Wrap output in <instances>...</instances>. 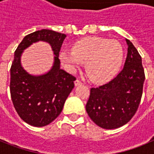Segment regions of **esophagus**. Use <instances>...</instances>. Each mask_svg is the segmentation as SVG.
<instances>
[{"label": "esophagus", "mask_w": 154, "mask_h": 154, "mask_svg": "<svg viewBox=\"0 0 154 154\" xmlns=\"http://www.w3.org/2000/svg\"><path fill=\"white\" fill-rule=\"evenodd\" d=\"M82 85V82L80 80L76 79L75 81V86H79V85Z\"/></svg>", "instance_id": "obj_1"}]
</instances>
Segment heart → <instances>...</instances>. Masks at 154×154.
<instances>
[{
    "label": "heart",
    "mask_w": 154,
    "mask_h": 154,
    "mask_svg": "<svg viewBox=\"0 0 154 154\" xmlns=\"http://www.w3.org/2000/svg\"><path fill=\"white\" fill-rule=\"evenodd\" d=\"M124 51L118 41L102 37H85L75 42L72 50L61 51L59 58L69 72L85 62L92 81L105 82L113 78L123 63Z\"/></svg>",
    "instance_id": "1"
}]
</instances>
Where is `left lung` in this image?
<instances>
[{
    "label": "left lung",
    "instance_id": "left-lung-1",
    "mask_svg": "<svg viewBox=\"0 0 154 154\" xmlns=\"http://www.w3.org/2000/svg\"><path fill=\"white\" fill-rule=\"evenodd\" d=\"M126 41L128 53L123 70L108 83L92 88L85 106L90 119L106 130L126 124L135 115L142 97L145 80L142 58L133 43Z\"/></svg>",
    "mask_w": 154,
    "mask_h": 154
}]
</instances>
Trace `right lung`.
<instances>
[{
	"label": "right lung",
	"mask_w": 154,
	"mask_h": 154,
	"mask_svg": "<svg viewBox=\"0 0 154 154\" xmlns=\"http://www.w3.org/2000/svg\"><path fill=\"white\" fill-rule=\"evenodd\" d=\"M66 35L42 29L26 35L17 46L11 67L10 92L19 116L31 126L42 127L51 123L61 113L74 88L75 77L60 69L59 51ZM39 40L48 42L54 51V63L47 73L32 76L21 66L23 50Z\"/></svg>",
	"instance_id": "1"
}]
</instances>
